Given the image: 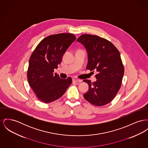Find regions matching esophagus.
Listing matches in <instances>:
<instances>
[{"label":"esophagus","mask_w":148,"mask_h":148,"mask_svg":"<svg viewBox=\"0 0 148 148\" xmlns=\"http://www.w3.org/2000/svg\"><path fill=\"white\" fill-rule=\"evenodd\" d=\"M73 81L75 82H79V83H80V82H82V80L77 78H74L73 79Z\"/></svg>","instance_id":"obj_1"}]
</instances>
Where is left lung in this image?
Masks as SVG:
<instances>
[{"instance_id": "obj_1", "label": "left lung", "mask_w": 148, "mask_h": 148, "mask_svg": "<svg viewBox=\"0 0 148 148\" xmlns=\"http://www.w3.org/2000/svg\"><path fill=\"white\" fill-rule=\"evenodd\" d=\"M87 50V69L94 71L96 82L84 80L89 86L84 97L97 106L109 103L119 92L124 74L120 53L109 41L96 35L83 34L77 39Z\"/></svg>"}]
</instances>
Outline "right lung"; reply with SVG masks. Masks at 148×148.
Returning a JSON list of instances; mask_svg holds the SVG:
<instances>
[{"instance_id": "right-lung-1", "label": "right lung", "mask_w": 148, "mask_h": 148, "mask_svg": "<svg viewBox=\"0 0 148 148\" xmlns=\"http://www.w3.org/2000/svg\"><path fill=\"white\" fill-rule=\"evenodd\" d=\"M75 40L71 34L49 36L39 43L30 57L28 82L37 97L45 103L60 98L72 82L70 77L64 79L53 74V70L58 68L64 54Z\"/></svg>"}]
</instances>
